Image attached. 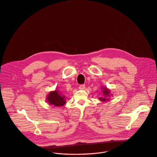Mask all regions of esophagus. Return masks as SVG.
<instances>
[{"label": "esophagus", "instance_id": "1", "mask_svg": "<svg viewBox=\"0 0 157 157\" xmlns=\"http://www.w3.org/2000/svg\"><path fill=\"white\" fill-rule=\"evenodd\" d=\"M79 90H85V85H80L78 87Z\"/></svg>", "mask_w": 157, "mask_h": 157}]
</instances>
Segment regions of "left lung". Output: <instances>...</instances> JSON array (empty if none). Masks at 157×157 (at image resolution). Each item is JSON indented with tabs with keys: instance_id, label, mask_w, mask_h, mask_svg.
I'll return each instance as SVG.
<instances>
[{
	"instance_id": "1",
	"label": "left lung",
	"mask_w": 157,
	"mask_h": 157,
	"mask_svg": "<svg viewBox=\"0 0 157 157\" xmlns=\"http://www.w3.org/2000/svg\"><path fill=\"white\" fill-rule=\"evenodd\" d=\"M102 93L103 94L104 96V98H100L99 99L102 102H106L109 100V93H110V90H108L106 88H104L103 90H102Z\"/></svg>"
}]
</instances>
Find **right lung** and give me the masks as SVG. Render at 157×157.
<instances>
[{
  "label": "right lung",
  "mask_w": 157,
  "mask_h": 157,
  "mask_svg": "<svg viewBox=\"0 0 157 157\" xmlns=\"http://www.w3.org/2000/svg\"><path fill=\"white\" fill-rule=\"evenodd\" d=\"M47 102L53 106H61L66 104L65 97L61 96L56 90L49 93L47 97Z\"/></svg>",
  "instance_id": "right-lung-1"
}]
</instances>
